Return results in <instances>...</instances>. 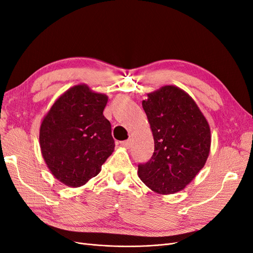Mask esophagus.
<instances>
[{"mask_svg":"<svg viewBox=\"0 0 253 253\" xmlns=\"http://www.w3.org/2000/svg\"><path fill=\"white\" fill-rule=\"evenodd\" d=\"M131 140H129V139H127V140H125V141H122L121 142V145H122V147H125V148H126V149H128L129 147H131Z\"/></svg>","mask_w":253,"mask_h":253,"instance_id":"obj_1","label":"esophagus"}]
</instances>
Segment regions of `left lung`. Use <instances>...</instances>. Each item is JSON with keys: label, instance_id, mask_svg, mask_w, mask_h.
<instances>
[{"label": "left lung", "instance_id": "8db88e82", "mask_svg": "<svg viewBox=\"0 0 253 253\" xmlns=\"http://www.w3.org/2000/svg\"><path fill=\"white\" fill-rule=\"evenodd\" d=\"M154 137V153L138 165L139 178L159 194L181 191L209 156L211 132L195 101L177 86L166 85L142 101Z\"/></svg>", "mask_w": 253, "mask_h": 253}]
</instances>
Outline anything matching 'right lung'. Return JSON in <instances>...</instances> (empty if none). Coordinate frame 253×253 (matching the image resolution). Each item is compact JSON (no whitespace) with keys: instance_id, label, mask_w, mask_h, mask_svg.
<instances>
[{"instance_id":"right-lung-1","label":"right lung","mask_w":253,"mask_h":253,"mask_svg":"<svg viewBox=\"0 0 253 253\" xmlns=\"http://www.w3.org/2000/svg\"><path fill=\"white\" fill-rule=\"evenodd\" d=\"M108 96L85 84L60 96L40 126L42 156L55 177L68 187H81L101 171L115 141L103 116Z\"/></svg>"}]
</instances>
